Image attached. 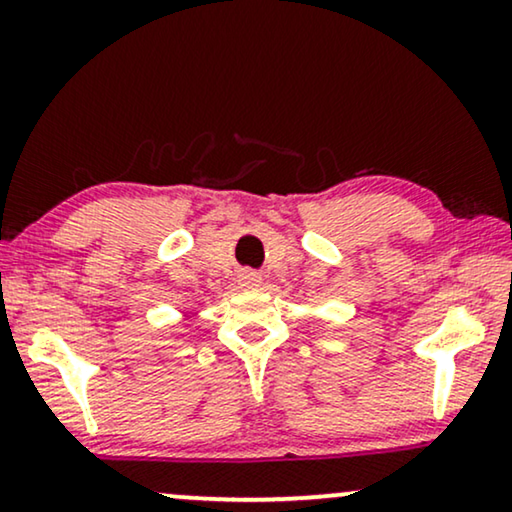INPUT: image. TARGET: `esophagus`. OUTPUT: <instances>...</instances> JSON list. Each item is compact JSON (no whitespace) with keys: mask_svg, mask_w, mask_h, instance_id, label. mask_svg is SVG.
I'll use <instances>...</instances> for the list:
<instances>
[{"mask_svg":"<svg viewBox=\"0 0 512 512\" xmlns=\"http://www.w3.org/2000/svg\"><path fill=\"white\" fill-rule=\"evenodd\" d=\"M258 282H261V277H258L256 272H251V270H244L240 275V284L247 286V289H254V286H258Z\"/></svg>","mask_w":512,"mask_h":512,"instance_id":"34e87169","label":"esophagus"}]
</instances>
